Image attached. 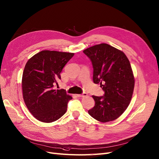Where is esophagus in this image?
<instances>
[{"instance_id": "esophagus-1", "label": "esophagus", "mask_w": 159, "mask_h": 159, "mask_svg": "<svg viewBox=\"0 0 159 159\" xmlns=\"http://www.w3.org/2000/svg\"><path fill=\"white\" fill-rule=\"evenodd\" d=\"M77 97H79V98H83V97L87 96V93H83L82 94H77Z\"/></svg>"}]
</instances>
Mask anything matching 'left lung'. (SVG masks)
<instances>
[{
    "instance_id": "left-lung-1",
    "label": "left lung",
    "mask_w": 159,
    "mask_h": 159,
    "mask_svg": "<svg viewBox=\"0 0 159 159\" xmlns=\"http://www.w3.org/2000/svg\"><path fill=\"white\" fill-rule=\"evenodd\" d=\"M83 52L92 63L93 82L100 83L105 92L103 96L92 95L95 104L88 114L102 123L114 121L125 112L133 96L134 78L129 60L123 52L107 43Z\"/></svg>"
}]
</instances>
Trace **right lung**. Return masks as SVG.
Returning a JSON list of instances; mask_svg holds the SVG:
<instances>
[{
    "label": "right lung",
    "mask_w": 159,
    "mask_h": 159,
    "mask_svg": "<svg viewBox=\"0 0 159 159\" xmlns=\"http://www.w3.org/2000/svg\"><path fill=\"white\" fill-rule=\"evenodd\" d=\"M74 53L42 51L27 61L23 73V96L26 107L38 120L51 123L66 112L72 97L65 89H54L60 73Z\"/></svg>",
    "instance_id": "add662e5"
}]
</instances>
